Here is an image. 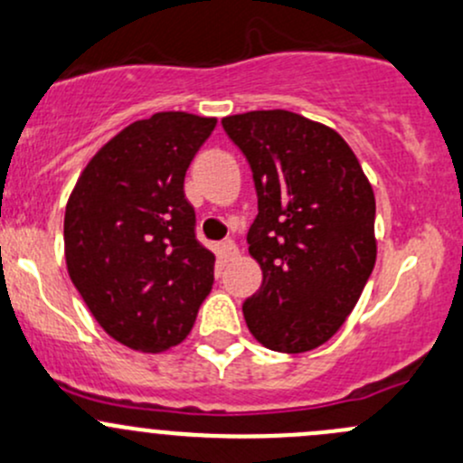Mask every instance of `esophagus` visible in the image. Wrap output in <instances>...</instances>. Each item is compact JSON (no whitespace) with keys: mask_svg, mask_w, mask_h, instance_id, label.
Wrapping results in <instances>:
<instances>
[{"mask_svg":"<svg viewBox=\"0 0 463 463\" xmlns=\"http://www.w3.org/2000/svg\"><path fill=\"white\" fill-rule=\"evenodd\" d=\"M222 255L226 257L228 261H235L237 257H240V246H237L232 240H226L222 244Z\"/></svg>","mask_w":463,"mask_h":463,"instance_id":"obj_1","label":"esophagus"}]
</instances>
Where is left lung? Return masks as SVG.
<instances>
[{
  "mask_svg": "<svg viewBox=\"0 0 463 463\" xmlns=\"http://www.w3.org/2000/svg\"><path fill=\"white\" fill-rule=\"evenodd\" d=\"M257 191L248 231L264 281L241 306L257 342L306 353L328 342L371 277L374 194L335 130L290 110L223 117Z\"/></svg>",
  "mask_w": 463,
  "mask_h": 463,
  "instance_id": "1",
  "label": "left lung"
}]
</instances>
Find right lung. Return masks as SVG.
Returning a JSON list of instances; mask_svg holds the SVG:
<instances>
[{
  "instance_id": "add662e5",
  "label": "right lung",
  "mask_w": 463,
  "mask_h": 463,
  "mask_svg": "<svg viewBox=\"0 0 463 463\" xmlns=\"http://www.w3.org/2000/svg\"><path fill=\"white\" fill-rule=\"evenodd\" d=\"M217 119L155 113L115 135L66 206L68 275L101 328L159 353L191 333L215 281L184 177Z\"/></svg>"
}]
</instances>
